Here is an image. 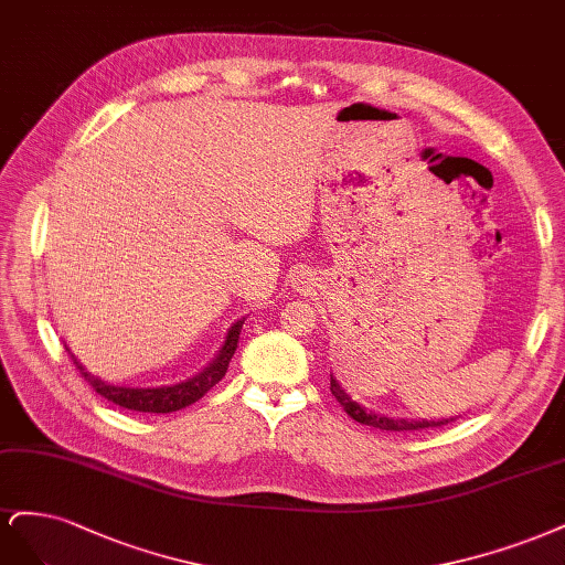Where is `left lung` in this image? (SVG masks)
Instances as JSON below:
<instances>
[{
	"label": "left lung",
	"instance_id": "obj_1",
	"mask_svg": "<svg viewBox=\"0 0 565 565\" xmlns=\"http://www.w3.org/2000/svg\"><path fill=\"white\" fill-rule=\"evenodd\" d=\"M331 394L335 396V402L344 408V413H348L352 420L382 429V431H420V429H429V427H444L455 420V417H450V420H404V417L375 415L373 411L361 408L356 402H352L348 392L340 387V382L333 375H331Z\"/></svg>",
	"mask_w": 565,
	"mask_h": 565
}]
</instances>
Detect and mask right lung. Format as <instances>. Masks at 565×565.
I'll return each mask as SVG.
<instances>
[{
	"mask_svg": "<svg viewBox=\"0 0 565 565\" xmlns=\"http://www.w3.org/2000/svg\"><path fill=\"white\" fill-rule=\"evenodd\" d=\"M242 326L244 319L236 321L230 333L227 340L223 344L221 354L215 356V361L211 366H206L202 373L185 380V382H175V385H163V387H119V385H107V382L94 377L90 373L84 371L82 363L72 356V352L67 350L72 363H75L79 375L88 382L90 387H94L103 398L107 402H113L121 408H129V411H138V413H173L185 408L194 402H199L211 387H215L217 382H221L227 373L230 361L236 352V344H239V333H242Z\"/></svg>",
	"mask_w": 565,
	"mask_h": 565,
	"instance_id": "obj_1",
	"label": "right lung"
}]
</instances>
